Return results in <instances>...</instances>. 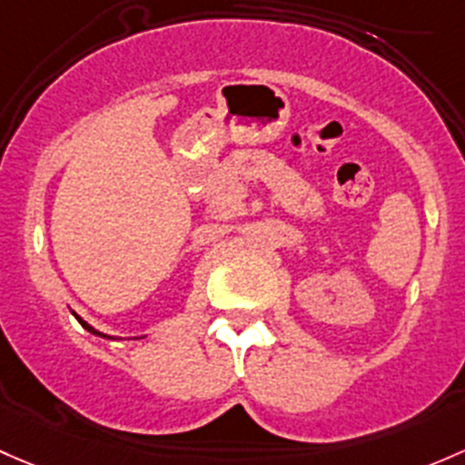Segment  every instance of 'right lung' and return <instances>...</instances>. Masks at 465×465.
I'll use <instances>...</instances> for the list:
<instances>
[{
  "label": "right lung",
  "mask_w": 465,
  "mask_h": 465,
  "mask_svg": "<svg viewBox=\"0 0 465 465\" xmlns=\"http://www.w3.org/2000/svg\"><path fill=\"white\" fill-rule=\"evenodd\" d=\"M73 316H75V319H77V321H80V325H82V327H84V330H89V331H91V334H95V336H102V339H115V336H106V334H102V331H97V330H95V327H91V325H89V322H86V321H82V319H80V316H77V314H75V312H73Z\"/></svg>",
  "instance_id": "1"
}]
</instances>
